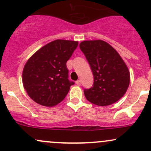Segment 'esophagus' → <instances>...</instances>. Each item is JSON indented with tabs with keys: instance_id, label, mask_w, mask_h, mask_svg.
Returning a JSON list of instances; mask_svg holds the SVG:
<instances>
[{
	"instance_id": "esophagus-1",
	"label": "esophagus",
	"mask_w": 151,
	"mask_h": 151,
	"mask_svg": "<svg viewBox=\"0 0 151 151\" xmlns=\"http://www.w3.org/2000/svg\"><path fill=\"white\" fill-rule=\"evenodd\" d=\"M76 84H77L78 86L81 85V80H80V79H79V80H77V81H76Z\"/></svg>"
}]
</instances>
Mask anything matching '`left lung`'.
I'll use <instances>...</instances> for the list:
<instances>
[{
    "label": "left lung",
    "instance_id": "8db88e82",
    "mask_svg": "<svg viewBox=\"0 0 151 151\" xmlns=\"http://www.w3.org/2000/svg\"><path fill=\"white\" fill-rule=\"evenodd\" d=\"M79 47L89 63L94 79L93 86L84 90L86 99L100 106L119 101L129 86L130 72L118 52L101 40L83 41Z\"/></svg>",
    "mask_w": 151,
    "mask_h": 151
}]
</instances>
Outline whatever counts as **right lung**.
<instances>
[{"instance_id": "add662e5", "label": "right lung", "mask_w": 151, "mask_h": 151, "mask_svg": "<svg viewBox=\"0 0 151 151\" xmlns=\"http://www.w3.org/2000/svg\"><path fill=\"white\" fill-rule=\"evenodd\" d=\"M78 46L77 41L56 40L38 50L22 71V84L30 97L39 104L60 103L74 83L68 79L66 63Z\"/></svg>"}]
</instances>
